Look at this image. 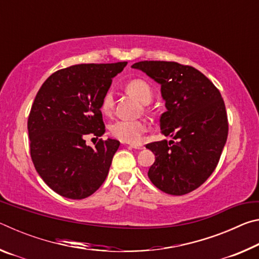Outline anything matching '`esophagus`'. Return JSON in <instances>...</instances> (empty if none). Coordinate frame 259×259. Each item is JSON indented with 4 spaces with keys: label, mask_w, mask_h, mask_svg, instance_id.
Instances as JSON below:
<instances>
[{
    "label": "esophagus",
    "mask_w": 259,
    "mask_h": 259,
    "mask_svg": "<svg viewBox=\"0 0 259 259\" xmlns=\"http://www.w3.org/2000/svg\"><path fill=\"white\" fill-rule=\"evenodd\" d=\"M129 146L131 148H135V150H143L144 148V145H142V144H131Z\"/></svg>",
    "instance_id": "34e87169"
}]
</instances>
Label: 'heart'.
<instances>
[{
    "label": "heart",
    "instance_id": "1",
    "mask_svg": "<svg viewBox=\"0 0 259 259\" xmlns=\"http://www.w3.org/2000/svg\"><path fill=\"white\" fill-rule=\"evenodd\" d=\"M126 91L143 104H148L152 100V89L146 81L135 78L125 85ZM114 107V97L112 90H107L104 94L100 103V109L104 114H111ZM147 129L146 123L137 120H117L109 126L111 134L116 139L124 143H137L142 135Z\"/></svg>",
    "mask_w": 259,
    "mask_h": 259
}]
</instances>
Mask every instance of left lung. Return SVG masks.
Segmentation results:
<instances>
[{
  "label": "left lung",
  "mask_w": 259,
  "mask_h": 259,
  "mask_svg": "<svg viewBox=\"0 0 259 259\" xmlns=\"http://www.w3.org/2000/svg\"><path fill=\"white\" fill-rule=\"evenodd\" d=\"M131 67L161 85L166 108L160 117L161 134L175 139L147 144L155 155L148 178L166 194H187L218 164L229 134L224 100L213 83L192 66L145 60Z\"/></svg>",
  "instance_id": "obj_1"
}]
</instances>
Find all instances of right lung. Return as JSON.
Instances as JSON below:
<instances>
[{
    "label": "right lung",
    "instance_id": "obj_1",
    "mask_svg": "<svg viewBox=\"0 0 259 259\" xmlns=\"http://www.w3.org/2000/svg\"><path fill=\"white\" fill-rule=\"evenodd\" d=\"M126 61L81 64L55 72L38 90L28 116L30 156L52 191L67 199H84L105 182L120 142L99 139L88 146V136L105 133L100 103L112 78Z\"/></svg>",
    "mask_w": 259,
    "mask_h": 259
}]
</instances>
